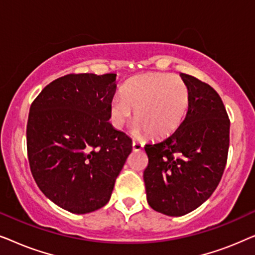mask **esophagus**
I'll return each instance as SVG.
<instances>
[{
	"instance_id": "esophagus-1",
	"label": "esophagus",
	"mask_w": 255,
	"mask_h": 255,
	"mask_svg": "<svg viewBox=\"0 0 255 255\" xmlns=\"http://www.w3.org/2000/svg\"><path fill=\"white\" fill-rule=\"evenodd\" d=\"M142 147H144V144H142L141 141H133L132 142V149L135 152L138 151H141Z\"/></svg>"
}]
</instances>
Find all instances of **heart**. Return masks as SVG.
I'll use <instances>...</instances> for the list:
<instances>
[{"mask_svg": "<svg viewBox=\"0 0 255 255\" xmlns=\"http://www.w3.org/2000/svg\"><path fill=\"white\" fill-rule=\"evenodd\" d=\"M189 90L176 75L147 73L131 79L110 103V121L115 128H123L133 117L132 132L135 135L151 133L162 138L172 134L182 122L189 108Z\"/></svg>", "mask_w": 255, "mask_h": 255, "instance_id": "1", "label": "heart"}]
</instances>
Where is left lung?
<instances>
[{
    "label": "left lung",
    "mask_w": 255,
    "mask_h": 255,
    "mask_svg": "<svg viewBox=\"0 0 255 255\" xmlns=\"http://www.w3.org/2000/svg\"><path fill=\"white\" fill-rule=\"evenodd\" d=\"M189 90L182 124L169 137L145 145L146 197L153 210L179 217L211 196L224 172L230 121L217 92L191 75L180 73Z\"/></svg>",
    "instance_id": "obj_1"
}]
</instances>
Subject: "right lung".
I'll return each mask as SVG.
<instances>
[{"label":"right lung","instance_id":"add662e5","mask_svg":"<svg viewBox=\"0 0 255 255\" xmlns=\"http://www.w3.org/2000/svg\"><path fill=\"white\" fill-rule=\"evenodd\" d=\"M116 74H69L47 85L31 104L27 156L37 186L72 214L99 210L132 151L110 124Z\"/></svg>","mask_w":255,"mask_h":255}]
</instances>
